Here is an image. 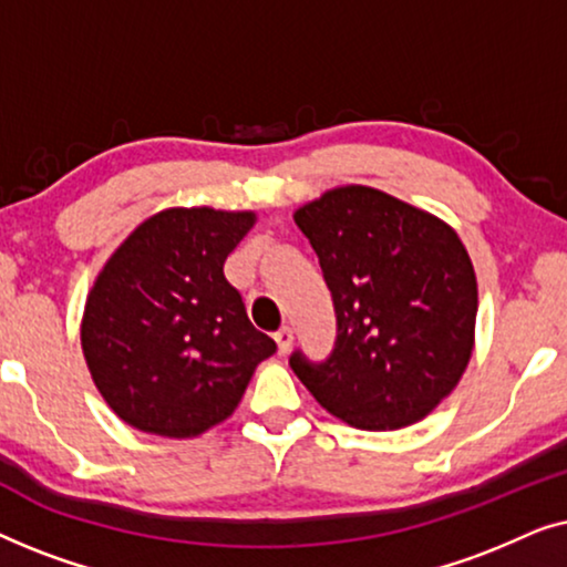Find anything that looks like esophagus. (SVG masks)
Segmentation results:
<instances>
[{"mask_svg":"<svg viewBox=\"0 0 567 567\" xmlns=\"http://www.w3.org/2000/svg\"><path fill=\"white\" fill-rule=\"evenodd\" d=\"M276 346H278V353H289V348H291V343H293V332H291V328H281L276 332Z\"/></svg>","mask_w":567,"mask_h":567,"instance_id":"34e87169","label":"esophagus"}]
</instances>
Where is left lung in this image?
Masks as SVG:
<instances>
[{"label": "left lung", "mask_w": 567, "mask_h": 567, "mask_svg": "<svg viewBox=\"0 0 567 567\" xmlns=\"http://www.w3.org/2000/svg\"><path fill=\"white\" fill-rule=\"evenodd\" d=\"M332 293L330 359L293 374L340 421L394 431L423 421L472 359L475 268L456 231L369 185H340L293 212Z\"/></svg>", "instance_id": "obj_1"}]
</instances>
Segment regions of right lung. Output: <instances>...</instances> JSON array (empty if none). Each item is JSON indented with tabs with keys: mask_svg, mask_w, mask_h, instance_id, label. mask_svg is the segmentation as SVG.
Wrapping results in <instances>:
<instances>
[{
	"mask_svg": "<svg viewBox=\"0 0 567 567\" xmlns=\"http://www.w3.org/2000/svg\"><path fill=\"white\" fill-rule=\"evenodd\" d=\"M258 216L165 208L138 224L84 301L82 353L123 423L193 439L227 421L276 343L247 320L224 260Z\"/></svg>",
	"mask_w": 567,
	"mask_h": 567,
	"instance_id": "1",
	"label": "right lung"
}]
</instances>
